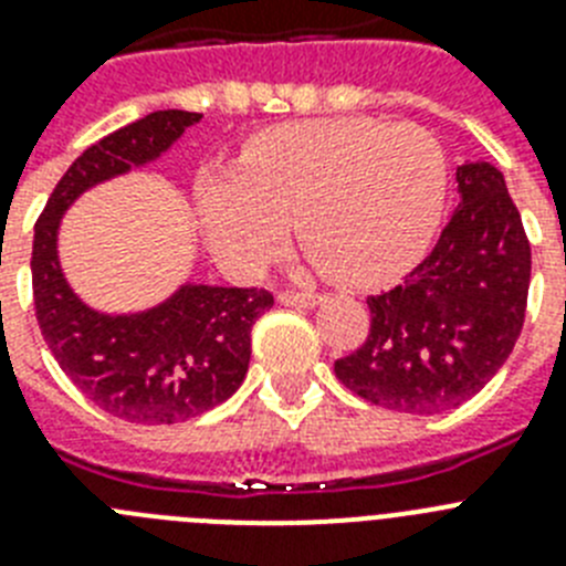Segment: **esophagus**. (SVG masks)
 Masks as SVG:
<instances>
[{
  "mask_svg": "<svg viewBox=\"0 0 566 566\" xmlns=\"http://www.w3.org/2000/svg\"><path fill=\"white\" fill-rule=\"evenodd\" d=\"M283 306H303V308H312L317 303H323V294L317 292H283L277 297Z\"/></svg>",
  "mask_w": 566,
  "mask_h": 566,
  "instance_id": "esophagus-1",
  "label": "esophagus"
}]
</instances>
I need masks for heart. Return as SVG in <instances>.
<instances>
[{
    "mask_svg": "<svg viewBox=\"0 0 566 566\" xmlns=\"http://www.w3.org/2000/svg\"><path fill=\"white\" fill-rule=\"evenodd\" d=\"M447 200V157L421 125L369 117L303 119L251 139L237 171L197 182L211 249L234 272H258L297 217L312 260L375 286L421 258Z\"/></svg>",
    "mask_w": 566,
    "mask_h": 566,
    "instance_id": "1",
    "label": "heart"
}]
</instances>
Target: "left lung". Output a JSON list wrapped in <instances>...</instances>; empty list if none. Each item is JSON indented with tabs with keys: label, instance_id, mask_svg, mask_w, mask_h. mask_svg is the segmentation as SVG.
Segmentation results:
<instances>
[{
	"label": "left lung",
	"instance_id": "obj_1",
	"mask_svg": "<svg viewBox=\"0 0 566 566\" xmlns=\"http://www.w3.org/2000/svg\"><path fill=\"white\" fill-rule=\"evenodd\" d=\"M461 202L434 249L384 294H371L364 346L335 360L346 389L395 412L461 407L506 364L524 326L530 240L490 163L458 168Z\"/></svg>",
	"mask_w": 566,
	"mask_h": 566
}]
</instances>
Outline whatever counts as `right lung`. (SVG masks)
I'll return each instance as SVG.
<instances>
[{"instance_id": "obj_1", "label": "right lung", "mask_w": 566, "mask_h": 566, "mask_svg": "<svg viewBox=\"0 0 566 566\" xmlns=\"http://www.w3.org/2000/svg\"><path fill=\"white\" fill-rule=\"evenodd\" d=\"M200 119L154 111L85 148L33 229V306L48 349L85 398L128 423H180L231 398L249 371L251 326L274 306L265 289L186 283L145 312L105 315L67 286L56 251L62 214L88 188L163 157Z\"/></svg>"}]
</instances>
